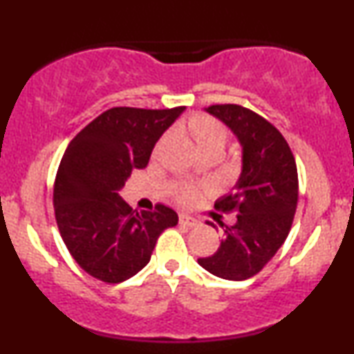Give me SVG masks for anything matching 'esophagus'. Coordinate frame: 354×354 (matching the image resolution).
<instances>
[{"instance_id": "1", "label": "esophagus", "mask_w": 354, "mask_h": 354, "mask_svg": "<svg viewBox=\"0 0 354 354\" xmlns=\"http://www.w3.org/2000/svg\"><path fill=\"white\" fill-rule=\"evenodd\" d=\"M180 223H181V225H185V226H189V228L200 225V221H198L196 218L189 216V214H180Z\"/></svg>"}]
</instances>
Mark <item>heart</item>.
<instances>
[{
	"label": "heart",
	"mask_w": 354,
	"mask_h": 354,
	"mask_svg": "<svg viewBox=\"0 0 354 354\" xmlns=\"http://www.w3.org/2000/svg\"><path fill=\"white\" fill-rule=\"evenodd\" d=\"M181 129L189 136L203 156L209 153L223 154L230 138L226 126L216 118L208 115H193L181 124ZM194 198L196 191L193 188H181L178 191V200L181 203H191Z\"/></svg>",
	"instance_id": "b5f03b06"
}]
</instances>
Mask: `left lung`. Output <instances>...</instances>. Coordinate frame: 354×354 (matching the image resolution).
<instances>
[{
    "mask_svg": "<svg viewBox=\"0 0 354 354\" xmlns=\"http://www.w3.org/2000/svg\"><path fill=\"white\" fill-rule=\"evenodd\" d=\"M206 111L238 138L243 166L233 191L214 203L223 213L236 211V223H219L221 245L198 263L218 278L243 281L259 273L290 234L298 205V169L286 140L263 116L239 104H213Z\"/></svg>",
    "mask_w": 354,
    "mask_h": 354,
    "instance_id": "left-lung-1",
    "label": "left lung"
}]
</instances>
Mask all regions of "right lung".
<instances>
[{"mask_svg": "<svg viewBox=\"0 0 354 354\" xmlns=\"http://www.w3.org/2000/svg\"><path fill=\"white\" fill-rule=\"evenodd\" d=\"M185 111L111 108L71 140L56 173L53 205L75 261L104 283H121L148 265L158 238L178 225L176 211L156 205L133 211L120 196L133 169L148 165L161 135Z\"/></svg>", "mask_w": 354, "mask_h": 354, "instance_id": "1", "label": "right lung"}]
</instances>
